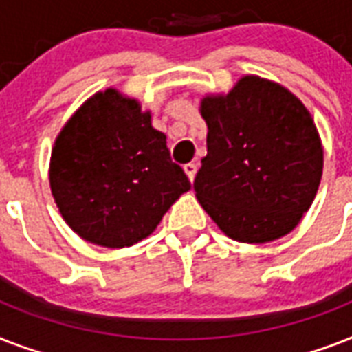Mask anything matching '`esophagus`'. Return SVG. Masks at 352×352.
<instances>
[{
	"label": "esophagus",
	"instance_id": "34e87169",
	"mask_svg": "<svg viewBox=\"0 0 352 352\" xmlns=\"http://www.w3.org/2000/svg\"><path fill=\"white\" fill-rule=\"evenodd\" d=\"M184 173H186L188 179L193 182V179H195V173H197V164H193V162H188V164H184Z\"/></svg>",
	"mask_w": 352,
	"mask_h": 352
}]
</instances>
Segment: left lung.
Returning <instances> with one entry per match:
<instances>
[{"label": "left lung", "mask_w": 352, "mask_h": 352, "mask_svg": "<svg viewBox=\"0 0 352 352\" xmlns=\"http://www.w3.org/2000/svg\"><path fill=\"white\" fill-rule=\"evenodd\" d=\"M208 153L193 190L228 237L268 243L292 232L316 197L323 148L311 113L283 85L246 74L201 102Z\"/></svg>", "instance_id": "1"}]
</instances>
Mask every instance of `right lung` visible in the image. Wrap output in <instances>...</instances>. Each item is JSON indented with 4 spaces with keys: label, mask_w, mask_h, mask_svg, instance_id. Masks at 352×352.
<instances>
[{
    "label": "right lung",
    "mask_w": 352,
    "mask_h": 352,
    "mask_svg": "<svg viewBox=\"0 0 352 352\" xmlns=\"http://www.w3.org/2000/svg\"><path fill=\"white\" fill-rule=\"evenodd\" d=\"M49 181L65 223L107 248L146 239L192 188L151 113L117 89L96 93L69 118L52 148Z\"/></svg>",
    "instance_id": "add662e5"
}]
</instances>
